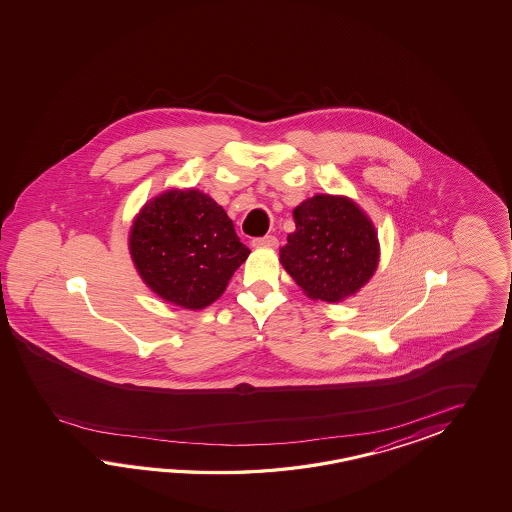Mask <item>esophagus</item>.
Instances as JSON below:
<instances>
[{
	"label": "esophagus",
	"mask_w": 512,
	"mask_h": 512,
	"mask_svg": "<svg viewBox=\"0 0 512 512\" xmlns=\"http://www.w3.org/2000/svg\"><path fill=\"white\" fill-rule=\"evenodd\" d=\"M252 247H265V249H276L278 247V240L274 236H263V238H256L252 240Z\"/></svg>",
	"instance_id": "esophagus-1"
}]
</instances>
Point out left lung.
I'll use <instances>...</instances> for the list:
<instances>
[{"mask_svg": "<svg viewBox=\"0 0 512 512\" xmlns=\"http://www.w3.org/2000/svg\"><path fill=\"white\" fill-rule=\"evenodd\" d=\"M293 218L296 230L280 261L305 296L337 304L370 282L381 245L373 221L353 199L316 194L294 208Z\"/></svg>", "mask_w": 512, "mask_h": 512, "instance_id": "left-lung-1", "label": "left lung"}]
</instances>
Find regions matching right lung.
Returning <instances> with one entry per match:
<instances>
[{
    "mask_svg": "<svg viewBox=\"0 0 512 512\" xmlns=\"http://www.w3.org/2000/svg\"><path fill=\"white\" fill-rule=\"evenodd\" d=\"M128 247L142 282L190 311L216 302L251 254L223 207L196 188H172L146 201Z\"/></svg>",
    "mask_w": 512,
    "mask_h": 512,
    "instance_id": "right-lung-1",
    "label": "right lung"
}]
</instances>
